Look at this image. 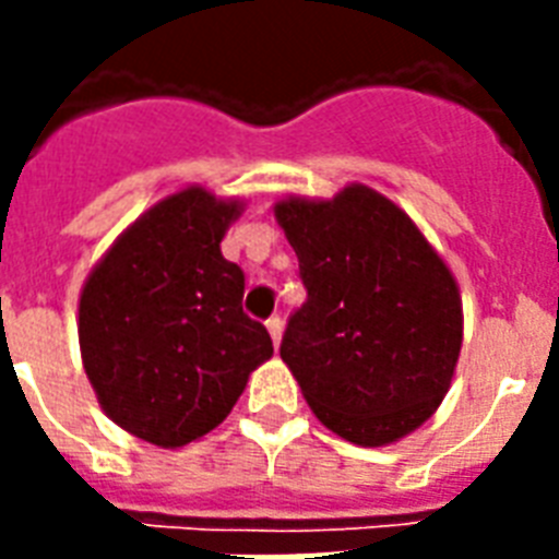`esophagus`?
<instances>
[{"mask_svg": "<svg viewBox=\"0 0 559 559\" xmlns=\"http://www.w3.org/2000/svg\"><path fill=\"white\" fill-rule=\"evenodd\" d=\"M266 331H270L272 342H275V348H278L281 331H284V322H281V316H270V319H266Z\"/></svg>", "mask_w": 559, "mask_h": 559, "instance_id": "esophagus-1", "label": "esophagus"}]
</instances>
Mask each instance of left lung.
Instances as JSON below:
<instances>
[{"label":"left lung","mask_w":559,"mask_h":559,"mask_svg":"<svg viewBox=\"0 0 559 559\" xmlns=\"http://www.w3.org/2000/svg\"><path fill=\"white\" fill-rule=\"evenodd\" d=\"M307 301L281 359L328 429L382 447L432 415L461 350V298L417 226L366 186L275 205Z\"/></svg>","instance_id":"8db88e82"}]
</instances>
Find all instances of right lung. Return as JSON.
<instances>
[{"label":"right lung","instance_id":"add662e5","mask_svg":"<svg viewBox=\"0 0 559 559\" xmlns=\"http://www.w3.org/2000/svg\"><path fill=\"white\" fill-rule=\"evenodd\" d=\"M240 202L188 188L118 237L81 293L83 368L121 429L186 447L223 424L246 380L272 357L243 313L246 275L219 240Z\"/></svg>","mask_w":559,"mask_h":559}]
</instances>
